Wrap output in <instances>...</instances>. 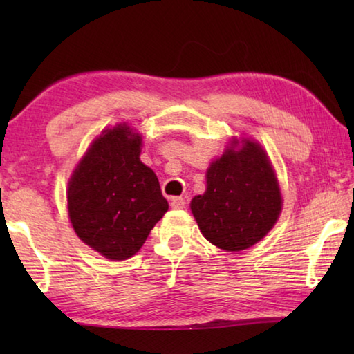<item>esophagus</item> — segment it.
Returning <instances> with one entry per match:
<instances>
[{"mask_svg": "<svg viewBox=\"0 0 354 354\" xmlns=\"http://www.w3.org/2000/svg\"><path fill=\"white\" fill-rule=\"evenodd\" d=\"M170 206L173 209H183L185 206V201H184V198H181V196H175V198H171Z\"/></svg>", "mask_w": 354, "mask_h": 354, "instance_id": "1", "label": "esophagus"}]
</instances>
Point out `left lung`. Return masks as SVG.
<instances>
[{
  "mask_svg": "<svg viewBox=\"0 0 354 354\" xmlns=\"http://www.w3.org/2000/svg\"><path fill=\"white\" fill-rule=\"evenodd\" d=\"M201 234L220 250H248L261 242L283 212V194L259 142L231 136L206 170V190L190 201Z\"/></svg>",
  "mask_w": 354,
  "mask_h": 354,
  "instance_id": "left-lung-1",
  "label": "left lung"
}]
</instances>
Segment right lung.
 I'll use <instances>...</instances> for the list:
<instances>
[{
  "instance_id": "add662e5",
  "label": "right lung",
  "mask_w": 354,
  "mask_h": 354,
  "mask_svg": "<svg viewBox=\"0 0 354 354\" xmlns=\"http://www.w3.org/2000/svg\"><path fill=\"white\" fill-rule=\"evenodd\" d=\"M143 136L127 122L104 128L77 160L67 212L81 241L109 261L133 257L169 211L156 173L140 160Z\"/></svg>"
}]
</instances>
